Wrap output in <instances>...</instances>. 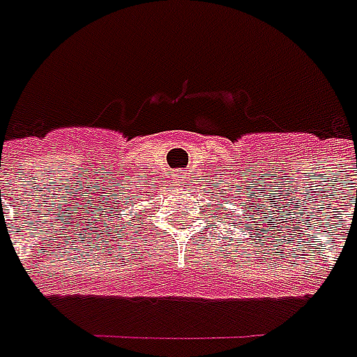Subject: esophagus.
Returning <instances> with one entry per match:
<instances>
[{"mask_svg":"<svg viewBox=\"0 0 357 357\" xmlns=\"http://www.w3.org/2000/svg\"><path fill=\"white\" fill-rule=\"evenodd\" d=\"M183 179H185V176H178V181H179V183H183Z\"/></svg>","mask_w":357,"mask_h":357,"instance_id":"esophagus-1","label":"esophagus"}]
</instances>
